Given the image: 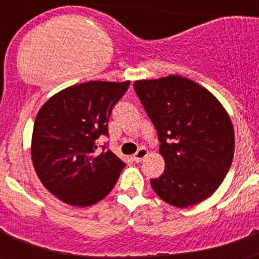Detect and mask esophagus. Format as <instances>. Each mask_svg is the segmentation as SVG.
Here are the masks:
<instances>
[{"label": "esophagus", "mask_w": 259, "mask_h": 259, "mask_svg": "<svg viewBox=\"0 0 259 259\" xmlns=\"http://www.w3.org/2000/svg\"><path fill=\"white\" fill-rule=\"evenodd\" d=\"M146 155H148V149H145V148H140V149L137 150V152L134 154V161L141 162Z\"/></svg>", "instance_id": "obj_1"}]
</instances>
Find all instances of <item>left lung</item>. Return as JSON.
<instances>
[{
    "label": "left lung",
    "mask_w": 259,
    "mask_h": 259,
    "mask_svg": "<svg viewBox=\"0 0 259 259\" xmlns=\"http://www.w3.org/2000/svg\"><path fill=\"white\" fill-rule=\"evenodd\" d=\"M136 95L161 141L164 171L150 180L153 191L175 207L209 198L227 175L235 132L223 105L191 79L168 75L136 80Z\"/></svg>",
    "instance_id": "obj_1"
}]
</instances>
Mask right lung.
Returning <instances> with one entry per match:
<instances>
[{
	"mask_svg": "<svg viewBox=\"0 0 259 259\" xmlns=\"http://www.w3.org/2000/svg\"><path fill=\"white\" fill-rule=\"evenodd\" d=\"M130 80H91L62 89L36 116L31 141L32 163L45 188L62 202L91 206L114 188L125 163L111 150H97L107 135L114 105Z\"/></svg>",
	"mask_w": 259,
	"mask_h": 259,
	"instance_id": "obj_1",
	"label": "right lung"
}]
</instances>
